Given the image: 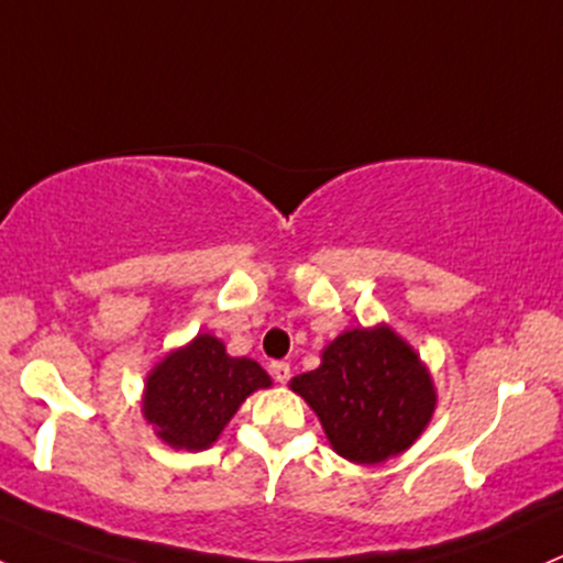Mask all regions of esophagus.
<instances>
[{"instance_id":"34e87169","label":"esophagus","mask_w":563,"mask_h":563,"mask_svg":"<svg viewBox=\"0 0 563 563\" xmlns=\"http://www.w3.org/2000/svg\"><path fill=\"white\" fill-rule=\"evenodd\" d=\"M269 372H272V376H275V382H280V385H286V382L291 379V366H288L286 361L269 363Z\"/></svg>"}]
</instances>
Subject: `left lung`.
<instances>
[{
	"label": "left lung",
	"mask_w": 563,
	"mask_h": 563,
	"mask_svg": "<svg viewBox=\"0 0 563 563\" xmlns=\"http://www.w3.org/2000/svg\"><path fill=\"white\" fill-rule=\"evenodd\" d=\"M291 390L318 413L333 452L357 465L406 452L438 400L428 366L390 325L339 333L314 372L294 376Z\"/></svg>",
	"instance_id": "left-lung-1"
}]
</instances>
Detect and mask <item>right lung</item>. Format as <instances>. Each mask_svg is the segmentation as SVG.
Returning a JSON list of instances; mask_svg holds the SVG:
<instances>
[{"label": "right lung", "mask_w": 563, "mask_h": 563, "mask_svg": "<svg viewBox=\"0 0 563 563\" xmlns=\"http://www.w3.org/2000/svg\"><path fill=\"white\" fill-rule=\"evenodd\" d=\"M269 385V374L256 361L227 355L221 339L197 333L152 368L141 411L168 446L202 452L219 441L243 400Z\"/></svg>", "instance_id": "right-lung-1"}]
</instances>
